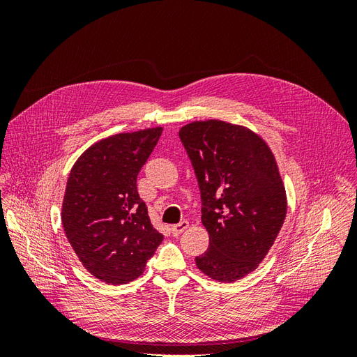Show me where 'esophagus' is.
<instances>
[{"instance_id":"1","label":"esophagus","mask_w":357,"mask_h":357,"mask_svg":"<svg viewBox=\"0 0 357 357\" xmlns=\"http://www.w3.org/2000/svg\"><path fill=\"white\" fill-rule=\"evenodd\" d=\"M188 228H189V222L181 220L180 223H177V225H174V226H171V234L174 235V236H178L180 234L185 232Z\"/></svg>"}]
</instances>
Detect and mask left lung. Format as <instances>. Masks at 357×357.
<instances>
[{"mask_svg":"<svg viewBox=\"0 0 357 357\" xmlns=\"http://www.w3.org/2000/svg\"><path fill=\"white\" fill-rule=\"evenodd\" d=\"M178 137L195 169L210 235L197 266L232 283L255 271L284 223L286 190L275 158L250 129L215 119L183 126Z\"/></svg>","mask_w":357,"mask_h":357,"instance_id":"1","label":"left lung"}]
</instances>
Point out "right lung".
Listing matches in <instances>:
<instances>
[{
    "mask_svg": "<svg viewBox=\"0 0 357 357\" xmlns=\"http://www.w3.org/2000/svg\"><path fill=\"white\" fill-rule=\"evenodd\" d=\"M160 134L158 126L104 138L71 168L62 226L83 266L104 283L138 278L164 240L137 190L138 172Z\"/></svg>",
    "mask_w": 357,
    "mask_h": 357,
    "instance_id": "add662e5",
    "label": "right lung"
}]
</instances>
